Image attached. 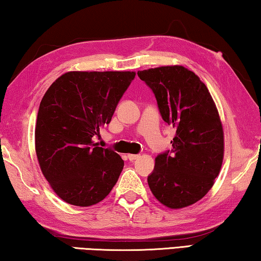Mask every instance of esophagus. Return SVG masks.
I'll return each instance as SVG.
<instances>
[{
	"label": "esophagus",
	"mask_w": 261,
	"mask_h": 261,
	"mask_svg": "<svg viewBox=\"0 0 261 261\" xmlns=\"http://www.w3.org/2000/svg\"><path fill=\"white\" fill-rule=\"evenodd\" d=\"M128 160L129 161H135V160H138L139 157H140V155H135V153H128Z\"/></svg>",
	"instance_id": "34e87169"
}]
</instances>
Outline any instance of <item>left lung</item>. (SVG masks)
<instances>
[{
	"label": "left lung",
	"mask_w": 261,
	"mask_h": 261,
	"mask_svg": "<svg viewBox=\"0 0 261 261\" xmlns=\"http://www.w3.org/2000/svg\"><path fill=\"white\" fill-rule=\"evenodd\" d=\"M155 93L162 118L176 128L171 152L155 159L148 185L170 209L198 202L214 185L224 156V133L219 111L198 75L182 66L139 70Z\"/></svg>",
	"instance_id": "1"
}]
</instances>
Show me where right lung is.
Listing matches in <instances>:
<instances>
[{"label":"right lung","mask_w":261,"mask_h":261,"mask_svg":"<svg viewBox=\"0 0 261 261\" xmlns=\"http://www.w3.org/2000/svg\"><path fill=\"white\" fill-rule=\"evenodd\" d=\"M135 71H68L47 89L38 111L34 142L39 166L63 201L89 207L104 200L123 169L93 136L109 125Z\"/></svg>","instance_id":"right-lung-1"}]
</instances>
